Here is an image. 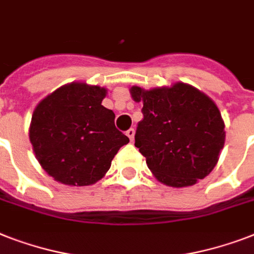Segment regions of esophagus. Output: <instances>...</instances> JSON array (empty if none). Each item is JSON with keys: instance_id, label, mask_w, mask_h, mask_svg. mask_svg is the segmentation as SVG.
Masks as SVG:
<instances>
[{"instance_id": "obj_1", "label": "esophagus", "mask_w": 254, "mask_h": 254, "mask_svg": "<svg viewBox=\"0 0 254 254\" xmlns=\"http://www.w3.org/2000/svg\"><path fill=\"white\" fill-rule=\"evenodd\" d=\"M134 133L135 130L133 127H130V129H127V135L129 137V139H130V142H133V139H134Z\"/></svg>"}]
</instances>
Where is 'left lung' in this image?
<instances>
[{"mask_svg": "<svg viewBox=\"0 0 254 254\" xmlns=\"http://www.w3.org/2000/svg\"><path fill=\"white\" fill-rule=\"evenodd\" d=\"M142 101L135 147L159 182L171 187L192 186L216 166L224 146V123L208 96L185 83L145 91L130 89Z\"/></svg>", "mask_w": 254, "mask_h": 254, "instance_id": "obj_1", "label": "left lung"}]
</instances>
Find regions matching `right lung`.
I'll list each match as a JSON object with an SVG mask.
<instances>
[{
	"mask_svg": "<svg viewBox=\"0 0 254 254\" xmlns=\"http://www.w3.org/2000/svg\"><path fill=\"white\" fill-rule=\"evenodd\" d=\"M105 88L71 83L38 104L30 142L46 173L69 186H88L104 177L129 138L101 105Z\"/></svg>",
	"mask_w": 254,
	"mask_h": 254,
	"instance_id": "right-lung-1",
	"label": "right lung"
}]
</instances>
